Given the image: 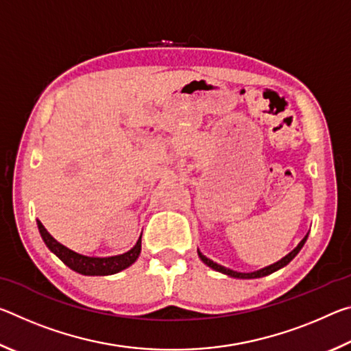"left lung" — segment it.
<instances>
[{
	"mask_svg": "<svg viewBox=\"0 0 351 351\" xmlns=\"http://www.w3.org/2000/svg\"><path fill=\"white\" fill-rule=\"evenodd\" d=\"M306 239H308V235H305V239L302 240L299 245H297V247H294L293 251H291L288 255H285L282 260H278L277 263L269 265V266H266V268H263V269H258V271H254V272H237V271H232V269H229V268H224V266L215 263V261H212L210 258H207L206 255H203L199 251H198V255H199V258L203 260L207 266H209V268L215 269L218 272H223V274L229 276V277H234V278H258V277H265V276H268V274H272V272H276L277 269H280V268H283V266H287L289 261L293 260L297 254H299L302 246L305 245Z\"/></svg>",
	"mask_w": 351,
	"mask_h": 351,
	"instance_id": "1",
	"label": "left lung"
}]
</instances>
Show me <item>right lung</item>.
<instances>
[{
  "label": "right lung",
  "instance_id": "1",
  "mask_svg": "<svg viewBox=\"0 0 351 351\" xmlns=\"http://www.w3.org/2000/svg\"><path fill=\"white\" fill-rule=\"evenodd\" d=\"M38 224V230L41 234V239H43L45 245L51 249V252H54L58 258H60L64 265L68 266L75 272L83 276H111L116 274V272L122 271L132 266L136 260H138L139 254H141V239L136 245L130 249L128 252L121 254V255H114V257H88V255H82L79 252L71 251L69 247L63 246L62 243H58L54 237H52L47 230L45 229V226L40 221Z\"/></svg>",
  "mask_w": 351,
  "mask_h": 351
}]
</instances>
